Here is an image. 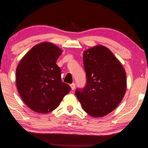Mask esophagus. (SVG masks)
Masks as SVG:
<instances>
[{"mask_svg": "<svg viewBox=\"0 0 148 148\" xmlns=\"http://www.w3.org/2000/svg\"><path fill=\"white\" fill-rule=\"evenodd\" d=\"M70 87H71L72 90H74L75 89V87H76V84H75V83H72V84H70Z\"/></svg>", "mask_w": 148, "mask_h": 148, "instance_id": "esophagus-1", "label": "esophagus"}]
</instances>
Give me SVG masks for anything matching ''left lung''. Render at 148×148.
I'll use <instances>...</instances> for the list:
<instances>
[{"label": "left lung", "mask_w": 148, "mask_h": 148, "mask_svg": "<svg viewBox=\"0 0 148 148\" xmlns=\"http://www.w3.org/2000/svg\"><path fill=\"white\" fill-rule=\"evenodd\" d=\"M86 84L76 95L84 111L93 117L111 113L123 99L127 88L123 66L112 51L98 45L83 53Z\"/></svg>", "instance_id": "8db88e82"}]
</instances>
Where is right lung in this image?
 <instances>
[{
	"instance_id": "obj_1",
	"label": "right lung",
	"mask_w": 148,
	"mask_h": 148,
	"mask_svg": "<svg viewBox=\"0 0 148 148\" xmlns=\"http://www.w3.org/2000/svg\"><path fill=\"white\" fill-rule=\"evenodd\" d=\"M62 53L52 43H40L23 57L16 67L18 92L33 111L45 114L53 111L71 90L62 81L61 70L56 64Z\"/></svg>"
}]
</instances>
